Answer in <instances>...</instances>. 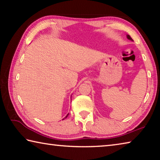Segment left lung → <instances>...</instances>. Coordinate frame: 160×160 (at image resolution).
Listing matches in <instances>:
<instances>
[{
    "label": "left lung",
    "mask_w": 160,
    "mask_h": 160,
    "mask_svg": "<svg viewBox=\"0 0 160 160\" xmlns=\"http://www.w3.org/2000/svg\"><path fill=\"white\" fill-rule=\"evenodd\" d=\"M127 38H128V39H130V40H131V41H132V38L130 37V35H127Z\"/></svg>",
    "instance_id": "8db88e82"
}]
</instances>
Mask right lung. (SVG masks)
Here are the masks:
<instances>
[{
	"instance_id": "obj_1",
	"label": "right lung",
	"mask_w": 160,
	"mask_h": 160,
	"mask_svg": "<svg viewBox=\"0 0 160 160\" xmlns=\"http://www.w3.org/2000/svg\"><path fill=\"white\" fill-rule=\"evenodd\" d=\"M68 114H69V113H68V114H67V116H66V117H65L64 118H67V117H68ZM64 118H63V119H64Z\"/></svg>"
}]
</instances>
